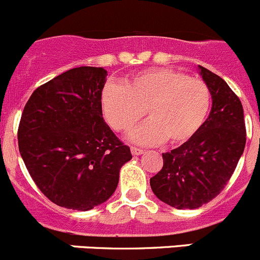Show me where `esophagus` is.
<instances>
[{
    "mask_svg": "<svg viewBox=\"0 0 260 260\" xmlns=\"http://www.w3.org/2000/svg\"><path fill=\"white\" fill-rule=\"evenodd\" d=\"M132 153H133V155H140L144 153V150L140 149V148H137V147H132Z\"/></svg>",
    "mask_w": 260,
    "mask_h": 260,
    "instance_id": "obj_1",
    "label": "esophagus"
}]
</instances>
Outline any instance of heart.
Listing matches in <instances>:
<instances>
[{
	"mask_svg": "<svg viewBox=\"0 0 260 260\" xmlns=\"http://www.w3.org/2000/svg\"><path fill=\"white\" fill-rule=\"evenodd\" d=\"M211 102L204 81L163 68L135 74L122 85L107 84L101 95L103 115L116 132H130L147 113L149 121L130 135L138 144H184L199 132Z\"/></svg>",
	"mask_w": 260,
	"mask_h": 260,
	"instance_id": "heart-1",
	"label": "heart"
}]
</instances>
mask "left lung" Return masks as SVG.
Masks as SVG:
<instances>
[{
  "label": "left lung",
  "instance_id": "8db88e82",
  "mask_svg": "<svg viewBox=\"0 0 260 260\" xmlns=\"http://www.w3.org/2000/svg\"><path fill=\"white\" fill-rule=\"evenodd\" d=\"M212 94V110L199 132L171 152L150 179L155 197L177 209L207 204L231 179L246 143L243 105L226 81L199 65Z\"/></svg>",
  "mask_w": 260,
  "mask_h": 260
}]
</instances>
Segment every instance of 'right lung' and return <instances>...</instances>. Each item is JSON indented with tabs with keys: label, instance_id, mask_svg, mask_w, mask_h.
Segmentation results:
<instances>
[{
	"label": "right lung",
	"instance_id": "add662e5",
	"mask_svg": "<svg viewBox=\"0 0 260 260\" xmlns=\"http://www.w3.org/2000/svg\"><path fill=\"white\" fill-rule=\"evenodd\" d=\"M107 71L81 66L33 91L17 130L19 150L37 186L51 202L89 211L110 199L130 148L102 116Z\"/></svg>",
	"mask_w": 260,
	"mask_h": 260
}]
</instances>
